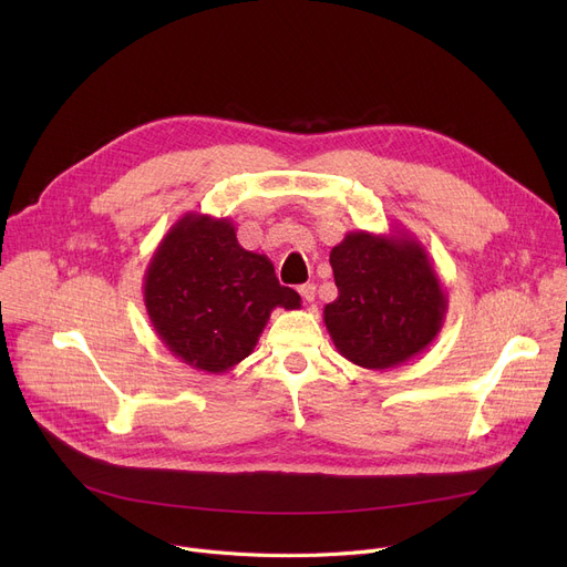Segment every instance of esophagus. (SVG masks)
Here are the masks:
<instances>
[{"label": "esophagus", "mask_w": 567, "mask_h": 567, "mask_svg": "<svg viewBox=\"0 0 567 567\" xmlns=\"http://www.w3.org/2000/svg\"><path fill=\"white\" fill-rule=\"evenodd\" d=\"M299 293L303 296V301H306V303H312V301H315V293H317V287H315V285H310V282H306V285H301V287H299Z\"/></svg>", "instance_id": "1"}]
</instances>
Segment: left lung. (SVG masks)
<instances>
[{"label":"left lung","instance_id":"left-lung-1","mask_svg":"<svg viewBox=\"0 0 567 567\" xmlns=\"http://www.w3.org/2000/svg\"><path fill=\"white\" fill-rule=\"evenodd\" d=\"M331 266L338 299L323 308V323L353 365L398 368L441 333L449 296L427 250L406 229L347 231Z\"/></svg>","mask_w":567,"mask_h":567}]
</instances>
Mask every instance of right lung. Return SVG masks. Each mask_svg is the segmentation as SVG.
I'll return each instance as SVG.
<instances>
[{"label": "right lung", "mask_w": 567, "mask_h": 567, "mask_svg": "<svg viewBox=\"0 0 567 567\" xmlns=\"http://www.w3.org/2000/svg\"><path fill=\"white\" fill-rule=\"evenodd\" d=\"M144 306L163 344L186 365L223 374L257 347L276 308H301L266 255L241 248L229 218L184 214L144 271Z\"/></svg>", "instance_id": "add662e5"}]
</instances>
